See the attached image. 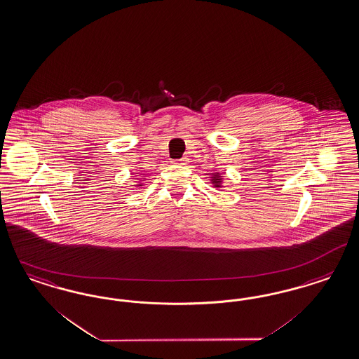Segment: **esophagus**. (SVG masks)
<instances>
[{
  "instance_id": "34e87169",
  "label": "esophagus",
  "mask_w": 359,
  "mask_h": 359,
  "mask_svg": "<svg viewBox=\"0 0 359 359\" xmlns=\"http://www.w3.org/2000/svg\"><path fill=\"white\" fill-rule=\"evenodd\" d=\"M175 163H180V165H187L189 163V158H186V157H184V158H181V160H177L174 161Z\"/></svg>"
}]
</instances>
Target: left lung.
Masks as SVG:
<instances>
[{
  "label": "left lung",
  "mask_w": 359,
  "mask_h": 359,
  "mask_svg": "<svg viewBox=\"0 0 359 359\" xmlns=\"http://www.w3.org/2000/svg\"><path fill=\"white\" fill-rule=\"evenodd\" d=\"M212 184L215 186V187H221V184H222V175L219 173H212Z\"/></svg>",
  "instance_id": "8db88e82"
}]
</instances>
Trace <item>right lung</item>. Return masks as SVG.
Instances as JSON below:
<instances>
[{"label":"right lung","mask_w":359,"mask_h":359,"mask_svg":"<svg viewBox=\"0 0 359 359\" xmlns=\"http://www.w3.org/2000/svg\"><path fill=\"white\" fill-rule=\"evenodd\" d=\"M137 186H141V182H140V184H138V185H137Z\"/></svg>","instance_id":"right-lung-1"}]
</instances>
